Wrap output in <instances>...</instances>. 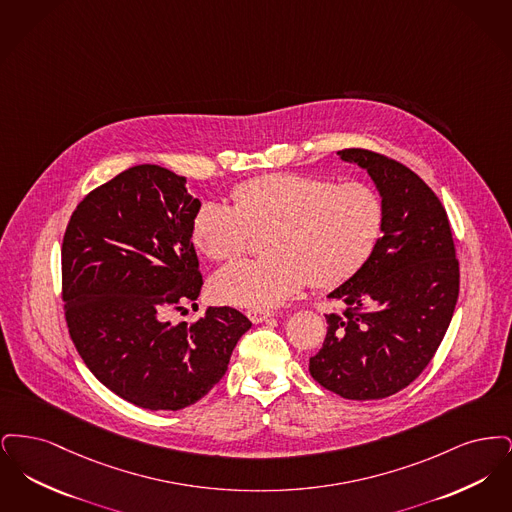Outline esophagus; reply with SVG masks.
Returning <instances> with one entry per match:
<instances>
[{
	"label": "esophagus",
	"mask_w": 512,
	"mask_h": 512,
	"mask_svg": "<svg viewBox=\"0 0 512 512\" xmlns=\"http://www.w3.org/2000/svg\"><path fill=\"white\" fill-rule=\"evenodd\" d=\"M245 315H247V318H249L253 324H261V322H265L267 318L272 317L270 311H261V309H251V311H247Z\"/></svg>",
	"instance_id": "obj_1"
}]
</instances>
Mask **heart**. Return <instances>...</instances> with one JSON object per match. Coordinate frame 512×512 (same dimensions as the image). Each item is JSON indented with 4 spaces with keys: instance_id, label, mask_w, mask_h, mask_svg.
<instances>
[{
    "instance_id": "b5f03b06",
    "label": "heart",
    "mask_w": 512,
    "mask_h": 512,
    "mask_svg": "<svg viewBox=\"0 0 512 512\" xmlns=\"http://www.w3.org/2000/svg\"><path fill=\"white\" fill-rule=\"evenodd\" d=\"M232 199L201 203L194 242L209 259L228 261L244 253L253 230L270 228L267 257L213 276L215 297L236 307H278L309 282L338 286L365 265L384 228V201L365 182L274 172L236 186Z\"/></svg>"
}]
</instances>
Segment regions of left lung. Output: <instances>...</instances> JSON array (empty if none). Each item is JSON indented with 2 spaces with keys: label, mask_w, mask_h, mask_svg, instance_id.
Returning a JSON list of instances; mask_svg holds the SVG:
<instances>
[{
  "label": "left lung",
  "mask_w": 512,
  "mask_h": 512,
  "mask_svg": "<svg viewBox=\"0 0 512 512\" xmlns=\"http://www.w3.org/2000/svg\"><path fill=\"white\" fill-rule=\"evenodd\" d=\"M338 157L368 172L384 201V228L365 265L328 293L347 309L326 315L309 372L345 399H384L438 351L459 297V261L447 213L418 174L368 149Z\"/></svg>",
  "instance_id": "left-lung-1"
}]
</instances>
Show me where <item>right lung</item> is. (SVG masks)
<instances>
[{"label": "right lung", "mask_w": 512, "mask_h": 512, "mask_svg": "<svg viewBox=\"0 0 512 512\" xmlns=\"http://www.w3.org/2000/svg\"><path fill=\"white\" fill-rule=\"evenodd\" d=\"M199 207L184 176L138 165L86 195L63 238L74 345L105 388L149 411H178L207 395L251 328L232 307H209L194 322L169 318L203 286L192 244Z\"/></svg>", "instance_id": "add662e5"}]
</instances>
